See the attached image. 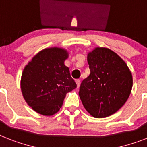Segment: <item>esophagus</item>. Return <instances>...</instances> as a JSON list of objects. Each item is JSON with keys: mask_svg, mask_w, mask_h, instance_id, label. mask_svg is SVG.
I'll list each match as a JSON object with an SVG mask.
<instances>
[{"mask_svg": "<svg viewBox=\"0 0 147 147\" xmlns=\"http://www.w3.org/2000/svg\"><path fill=\"white\" fill-rule=\"evenodd\" d=\"M76 84H77V87H78V88H79L80 84H81V81H80L79 79H76Z\"/></svg>", "mask_w": 147, "mask_h": 147, "instance_id": "1", "label": "esophagus"}]
</instances>
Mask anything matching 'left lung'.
I'll return each instance as SVG.
<instances>
[{"label": "left lung", "instance_id": "obj_1", "mask_svg": "<svg viewBox=\"0 0 147 147\" xmlns=\"http://www.w3.org/2000/svg\"><path fill=\"white\" fill-rule=\"evenodd\" d=\"M87 58L90 74L81 84L80 99L90 115L106 118L116 113L129 97L131 71L119 55L107 47H96Z\"/></svg>", "mask_w": 147, "mask_h": 147}]
</instances>
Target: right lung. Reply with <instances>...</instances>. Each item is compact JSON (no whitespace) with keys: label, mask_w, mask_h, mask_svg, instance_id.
Masks as SVG:
<instances>
[{"label":"right lung","mask_w":147,"mask_h":147,"mask_svg":"<svg viewBox=\"0 0 147 147\" xmlns=\"http://www.w3.org/2000/svg\"><path fill=\"white\" fill-rule=\"evenodd\" d=\"M69 57L65 49L48 47L39 51L24 68L20 81L22 96L40 115L57 113L66 94L77 87L64 63Z\"/></svg>","instance_id":"add662e5"}]
</instances>
